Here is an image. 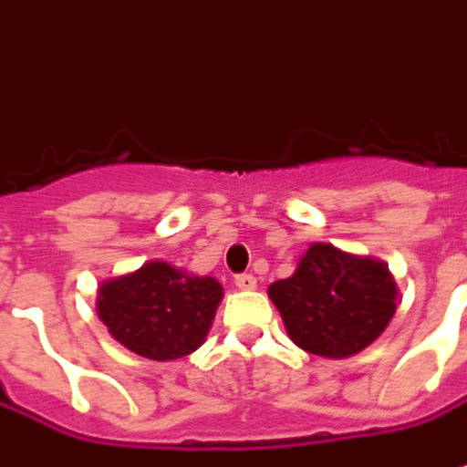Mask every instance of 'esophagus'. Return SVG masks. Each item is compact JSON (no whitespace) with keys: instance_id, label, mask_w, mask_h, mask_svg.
<instances>
[{"instance_id":"esophagus-1","label":"esophagus","mask_w":467,"mask_h":467,"mask_svg":"<svg viewBox=\"0 0 467 467\" xmlns=\"http://www.w3.org/2000/svg\"><path fill=\"white\" fill-rule=\"evenodd\" d=\"M255 276H253V274H237V276H234V286H237V289H255Z\"/></svg>"}]
</instances>
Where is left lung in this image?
Listing matches in <instances>:
<instances>
[{"instance_id":"obj_1","label":"left lung","mask_w":467,"mask_h":467,"mask_svg":"<svg viewBox=\"0 0 467 467\" xmlns=\"http://www.w3.org/2000/svg\"><path fill=\"white\" fill-rule=\"evenodd\" d=\"M388 264L313 243L289 279L268 286L289 338L317 357L344 359L379 338L395 315Z\"/></svg>"}]
</instances>
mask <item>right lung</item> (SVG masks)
Segmentation results:
<instances>
[{"mask_svg": "<svg viewBox=\"0 0 467 467\" xmlns=\"http://www.w3.org/2000/svg\"><path fill=\"white\" fill-rule=\"evenodd\" d=\"M222 297L217 279L150 261L134 274L100 284L98 315L129 351L168 362L203 344Z\"/></svg>", "mask_w": 467, "mask_h": 467, "instance_id": "1", "label": "right lung"}]
</instances>
